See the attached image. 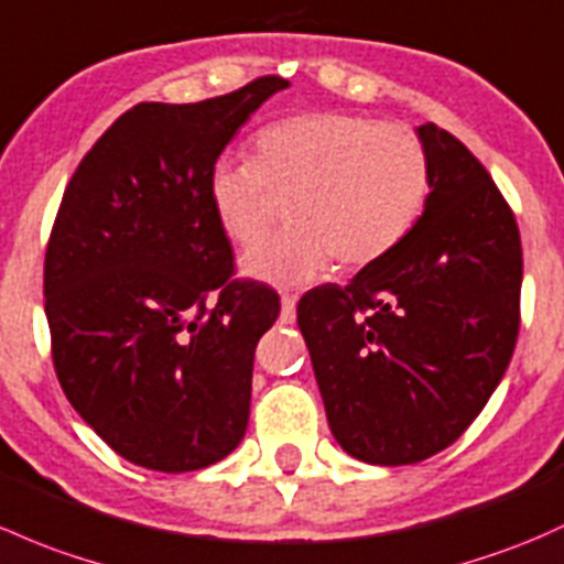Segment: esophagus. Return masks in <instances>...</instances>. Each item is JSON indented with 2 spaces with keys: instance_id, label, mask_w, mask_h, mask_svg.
<instances>
[{
  "instance_id": "obj_1",
  "label": "esophagus",
  "mask_w": 564,
  "mask_h": 564,
  "mask_svg": "<svg viewBox=\"0 0 564 564\" xmlns=\"http://www.w3.org/2000/svg\"><path fill=\"white\" fill-rule=\"evenodd\" d=\"M294 311H297V297L294 294H283L281 297V322H294Z\"/></svg>"
}]
</instances>
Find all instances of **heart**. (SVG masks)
Returning a JSON list of instances; mask_svg holds the SVG:
<instances>
[{
    "mask_svg": "<svg viewBox=\"0 0 564 564\" xmlns=\"http://www.w3.org/2000/svg\"><path fill=\"white\" fill-rule=\"evenodd\" d=\"M432 175L424 142L408 127L348 112H302L270 123L257 156L221 159L207 199L240 246L259 240L289 197L292 227L242 257V272L272 286H305L329 270L367 267L416 227Z\"/></svg>",
    "mask_w": 564,
    "mask_h": 564,
    "instance_id": "1",
    "label": "heart"
}]
</instances>
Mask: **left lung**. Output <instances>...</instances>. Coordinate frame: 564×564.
<instances>
[{"label": "left lung", "instance_id": "left-lung-1", "mask_svg": "<svg viewBox=\"0 0 564 564\" xmlns=\"http://www.w3.org/2000/svg\"><path fill=\"white\" fill-rule=\"evenodd\" d=\"M432 192L405 240L348 286L313 289L297 324L343 452L413 465L484 411L519 337L521 240L486 167L446 129H416Z\"/></svg>", "mask_w": 564, "mask_h": 564}]
</instances>
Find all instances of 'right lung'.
Instances as JSON below:
<instances>
[{
    "mask_svg": "<svg viewBox=\"0 0 564 564\" xmlns=\"http://www.w3.org/2000/svg\"><path fill=\"white\" fill-rule=\"evenodd\" d=\"M278 75L192 105L140 102L83 156L45 251L58 383L123 459L159 473L216 465L242 441L272 289L235 275L207 175Z\"/></svg>",
    "mask_w": 564,
    "mask_h": 564,
    "instance_id": "obj_1",
    "label": "right lung"
}]
</instances>
